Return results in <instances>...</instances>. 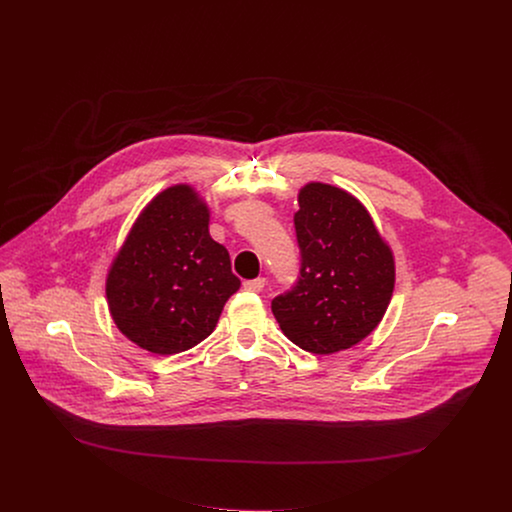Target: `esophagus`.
I'll return each mask as SVG.
<instances>
[{
  "mask_svg": "<svg viewBox=\"0 0 512 512\" xmlns=\"http://www.w3.org/2000/svg\"><path fill=\"white\" fill-rule=\"evenodd\" d=\"M243 288L249 292H261L265 288V278H253V280H245Z\"/></svg>",
  "mask_w": 512,
  "mask_h": 512,
  "instance_id": "obj_1",
  "label": "esophagus"
}]
</instances>
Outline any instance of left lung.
I'll return each instance as SVG.
<instances>
[{
    "label": "left lung",
    "mask_w": 512,
    "mask_h": 512,
    "mask_svg": "<svg viewBox=\"0 0 512 512\" xmlns=\"http://www.w3.org/2000/svg\"><path fill=\"white\" fill-rule=\"evenodd\" d=\"M298 201L300 274L272 300V313L301 350L334 354L358 344L383 319L394 261L369 212L350 193L307 183Z\"/></svg>",
    "instance_id": "1"
}]
</instances>
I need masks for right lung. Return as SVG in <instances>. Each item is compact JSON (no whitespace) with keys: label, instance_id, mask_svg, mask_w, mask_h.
<instances>
[{"label":"right lung","instance_id":"right-lung-1","mask_svg":"<svg viewBox=\"0 0 512 512\" xmlns=\"http://www.w3.org/2000/svg\"><path fill=\"white\" fill-rule=\"evenodd\" d=\"M224 245L209 234V211L189 185L156 195L108 272L110 313L129 340L152 354L197 346L240 288Z\"/></svg>","mask_w":512,"mask_h":512}]
</instances>
